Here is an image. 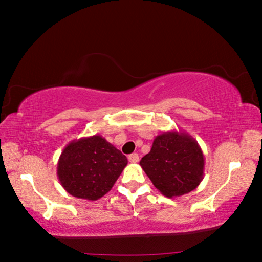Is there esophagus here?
Wrapping results in <instances>:
<instances>
[{
	"label": "esophagus",
	"mask_w": 262,
	"mask_h": 262,
	"mask_svg": "<svg viewBox=\"0 0 262 262\" xmlns=\"http://www.w3.org/2000/svg\"><path fill=\"white\" fill-rule=\"evenodd\" d=\"M128 161H129L133 164L137 163V162H139V155H137V154L129 155V156H128Z\"/></svg>",
	"instance_id": "obj_1"
}]
</instances>
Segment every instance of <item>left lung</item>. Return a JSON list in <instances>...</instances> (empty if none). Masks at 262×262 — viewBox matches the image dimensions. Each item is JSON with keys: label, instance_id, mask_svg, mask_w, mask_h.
Wrapping results in <instances>:
<instances>
[{"label": "left lung", "instance_id": "1", "mask_svg": "<svg viewBox=\"0 0 262 262\" xmlns=\"http://www.w3.org/2000/svg\"><path fill=\"white\" fill-rule=\"evenodd\" d=\"M141 167L155 187L167 198L192 192L205 176V155L188 133L170 130L155 137Z\"/></svg>", "mask_w": 262, "mask_h": 262}]
</instances>
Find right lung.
Wrapping results in <instances>:
<instances>
[{"label":"right lung","mask_w":262,"mask_h":262,"mask_svg":"<svg viewBox=\"0 0 262 262\" xmlns=\"http://www.w3.org/2000/svg\"><path fill=\"white\" fill-rule=\"evenodd\" d=\"M127 157L98 134L73 140L57 162V178L75 198L96 201L108 193L127 165Z\"/></svg>","instance_id":"obj_1"}]
</instances>
